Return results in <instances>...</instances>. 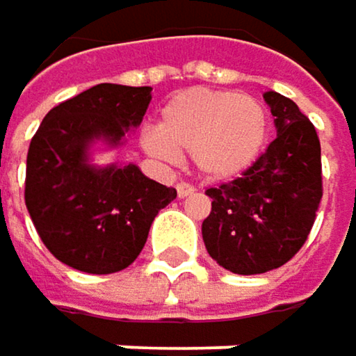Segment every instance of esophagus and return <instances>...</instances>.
I'll return each instance as SVG.
<instances>
[{
    "label": "esophagus",
    "mask_w": 356,
    "mask_h": 356,
    "mask_svg": "<svg viewBox=\"0 0 356 356\" xmlns=\"http://www.w3.org/2000/svg\"><path fill=\"white\" fill-rule=\"evenodd\" d=\"M176 193H178V199H186V197H193L197 193V188L191 186V184H186V182H180L176 186Z\"/></svg>",
    "instance_id": "1"
}]
</instances>
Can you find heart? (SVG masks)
I'll return each instance as SVG.
<instances>
[{
	"instance_id": "b5f03b06",
	"label": "heart",
	"mask_w": 356,
	"mask_h": 356,
	"mask_svg": "<svg viewBox=\"0 0 356 356\" xmlns=\"http://www.w3.org/2000/svg\"><path fill=\"white\" fill-rule=\"evenodd\" d=\"M266 138V109L255 97L195 87L176 92L161 107L157 128L145 130L140 145L151 157L168 163L191 153L205 180L228 182L257 161Z\"/></svg>"
}]
</instances>
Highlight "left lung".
Returning a JSON list of instances; mask_svg holds the SVG:
<instances>
[{
	"mask_svg": "<svg viewBox=\"0 0 356 356\" xmlns=\"http://www.w3.org/2000/svg\"><path fill=\"white\" fill-rule=\"evenodd\" d=\"M264 99L275 138L241 178L205 191L213 199L201 226L205 249L218 266L241 275L290 261L321 201V147L313 124L292 99L275 90Z\"/></svg>",
	"mask_w": 356,
	"mask_h": 356,
	"instance_id": "1",
	"label": "left lung"
}]
</instances>
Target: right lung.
I'll return each mask as SVG.
<instances>
[{
    "mask_svg": "<svg viewBox=\"0 0 356 356\" xmlns=\"http://www.w3.org/2000/svg\"><path fill=\"white\" fill-rule=\"evenodd\" d=\"M151 101V87L103 83L60 103L41 122L26 157L24 201L56 259L87 273H113L143 251L155 216L176 188L136 163H95L122 147Z\"/></svg>",
    "mask_w": 356,
    "mask_h": 356,
    "instance_id": "1",
    "label": "right lung"
}]
</instances>
